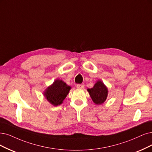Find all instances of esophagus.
<instances>
[{
    "mask_svg": "<svg viewBox=\"0 0 152 152\" xmlns=\"http://www.w3.org/2000/svg\"><path fill=\"white\" fill-rule=\"evenodd\" d=\"M85 87V85H84V84H78V85H76V88L78 89H83Z\"/></svg>",
    "mask_w": 152,
    "mask_h": 152,
    "instance_id": "obj_1",
    "label": "esophagus"
}]
</instances>
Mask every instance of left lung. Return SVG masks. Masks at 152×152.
<instances>
[{
	"label": "left lung",
	"instance_id": "8db88e82",
	"mask_svg": "<svg viewBox=\"0 0 152 152\" xmlns=\"http://www.w3.org/2000/svg\"><path fill=\"white\" fill-rule=\"evenodd\" d=\"M87 90L93 102L96 104H103L107 98L108 94V88L100 80H98L95 83L92 88L88 89Z\"/></svg>",
	"mask_w": 152,
	"mask_h": 152
}]
</instances>
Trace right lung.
I'll return each instance as SVG.
<instances>
[{"instance_id": "1", "label": "right lung", "mask_w": 152, "mask_h": 152, "mask_svg": "<svg viewBox=\"0 0 152 152\" xmlns=\"http://www.w3.org/2000/svg\"><path fill=\"white\" fill-rule=\"evenodd\" d=\"M71 88L63 81L56 80L45 90L44 96L50 104L56 106L63 103Z\"/></svg>"}]
</instances>
